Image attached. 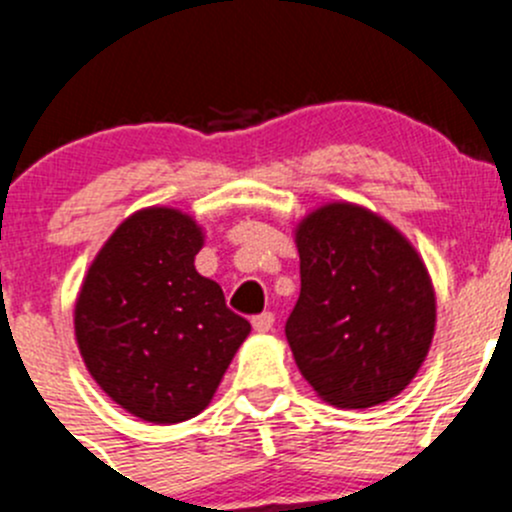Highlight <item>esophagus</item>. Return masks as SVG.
<instances>
[{"label": "esophagus", "mask_w": 512, "mask_h": 512, "mask_svg": "<svg viewBox=\"0 0 512 512\" xmlns=\"http://www.w3.org/2000/svg\"><path fill=\"white\" fill-rule=\"evenodd\" d=\"M272 324H275V314L272 312H262V314H257V317H252V327L262 334L270 332Z\"/></svg>", "instance_id": "esophagus-1"}]
</instances>
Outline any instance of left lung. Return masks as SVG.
I'll list each match as a JSON object with an SVG mask.
<instances>
[{
    "instance_id": "left-lung-1",
    "label": "left lung",
    "mask_w": 512,
    "mask_h": 512,
    "mask_svg": "<svg viewBox=\"0 0 512 512\" xmlns=\"http://www.w3.org/2000/svg\"><path fill=\"white\" fill-rule=\"evenodd\" d=\"M302 289L287 342L317 396L369 409L411 384L436 329V294L409 240L371 210L327 203L294 230Z\"/></svg>"
}]
</instances>
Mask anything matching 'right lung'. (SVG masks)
Wrapping results in <instances>:
<instances>
[{
    "mask_svg": "<svg viewBox=\"0 0 512 512\" xmlns=\"http://www.w3.org/2000/svg\"><path fill=\"white\" fill-rule=\"evenodd\" d=\"M200 247L203 230L190 215L138 210L101 247L76 299L86 369L143 421L198 416L250 334L218 282L195 270Z\"/></svg>",
    "mask_w": 512,
    "mask_h": 512,
    "instance_id": "1",
    "label": "right lung"
}]
</instances>
